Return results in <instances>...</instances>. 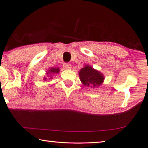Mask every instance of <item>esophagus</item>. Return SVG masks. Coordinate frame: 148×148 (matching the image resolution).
Returning a JSON list of instances; mask_svg holds the SVG:
<instances>
[{"instance_id": "1", "label": "esophagus", "mask_w": 148, "mask_h": 148, "mask_svg": "<svg viewBox=\"0 0 148 148\" xmlns=\"http://www.w3.org/2000/svg\"><path fill=\"white\" fill-rule=\"evenodd\" d=\"M63 69H71V64L69 63H64L63 64Z\"/></svg>"}]
</instances>
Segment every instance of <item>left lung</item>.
<instances>
[{
	"label": "left lung",
	"instance_id": "left-lung-1",
	"mask_svg": "<svg viewBox=\"0 0 148 148\" xmlns=\"http://www.w3.org/2000/svg\"><path fill=\"white\" fill-rule=\"evenodd\" d=\"M79 76L82 83L85 86L92 88L101 86L104 79L103 74L89 65H86L80 70Z\"/></svg>",
	"mask_w": 148,
	"mask_h": 148
}]
</instances>
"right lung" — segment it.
<instances>
[{
    "instance_id": "obj_1",
    "label": "right lung",
    "mask_w": 148,
    "mask_h": 148,
    "mask_svg": "<svg viewBox=\"0 0 148 148\" xmlns=\"http://www.w3.org/2000/svg\"><path fill=\"white\" fill-rule=\"evenodd\" d=\"M60 71V69L59 68H51L49 69L48 71H47V74L48 75V77H49V78H47V79H52V74H57ZM44 80H45V81H46L47 80V77H44Z\"/></svg>"
}]
</instances>
